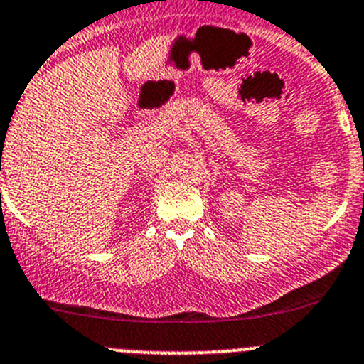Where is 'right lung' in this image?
Segmentation results:
<instances>
[{"instance_id":"obj_1","label":"right lung","mask_w":364,"mask_h":364,"mask_svg":"<svg viewBox=\"0 0 364 364\" xmlns=\"http://www.w3.org/2000/svg\"><path fill=\"white\" fill-rule=\"evenodd\" d=\"M0 168H1V166H0Z\"/></svg>"}]
</instances>
